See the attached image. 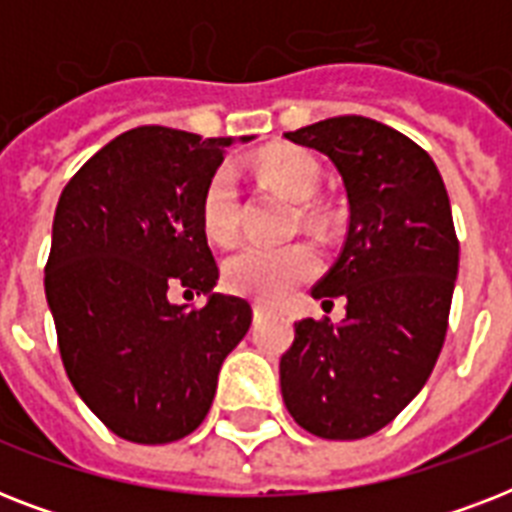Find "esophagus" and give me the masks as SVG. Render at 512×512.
I'll use <instances>...</instances> for the list:
<instances>
[{"label": "esophagus", "mask_w": 512, "mask_h": 512, "mask_svg": "<svg viewBox=\"0 0 512 512\" xmlns=\"http://www.w3.org/2000/svg\"><path fill=\"white\" fill-rule=\"evenodd\" d=\"M268 316H271V308L263 303H255V321H263L268 319Z\"/></svg>", "instance_id": "esophagus-1"}]
</instances>
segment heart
Segmentation results:
<instances>
[{
    "instance_id": "b5f03b06",
    "label": "heart",
    "mask_w": 512,
    "mask_h": 512,
    "mask_svg": "<svg viewBox=\"0 0 512 512\" xmlns=\"http://www.w3.org/2000/svg\"><path fill=\"white\" fill-rule=\"evenodd\" d=\"M265 180L292 199L305 201L321 183V167L303 151H273L257 162ZM201 223L209 239L231 241L239 231V185L231 167H220L201 193ZM316 255L308 244H241L223 265L225 287L263 303H281L292 289L313 276Z\"/></svg>"
}]
</instances>
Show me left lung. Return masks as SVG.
Listing matches in <instances>:
<instances>
[{
  "instance_id": "8db88e82",
  "label": "left lung",
  "mask_w": 512,
  "mask_h": 512,
  "mask_svg": "<svg viewBox=\"0 0 512 512\" xmlns=\"http://www.w3.org/2000/svg\"><path fill=\"white\" fill-rule=\"evenodd\" d=\"M335 164L348 236L311 289L345 297V319H303L281 356V396L300 428L353 441L385 428L428 382L444 348L460 241L441 172L414 140L366 116L287 132Z\"/></svg>"
}]
</instances>
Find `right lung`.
<instances>
[{"label": "right lung", "mask_w": 512, "mask_h": 512, "mask_svg": "<svg viewBox=\"0 0 512 512\" xmlns=\"http://www.w3.org/2000/svg\"><path fill=\"white\" fill-rule=\"evenodd\" d=\"M233 143L135 127L84 162L55 207L44 292L60 358L84 404L135 444L199 428L225 356L252 324L247 300L215 292L201 223L204 185ZM175 286L208 303L172 304Z\"/></svg>", "instance_id": "1"}]
</instances>
